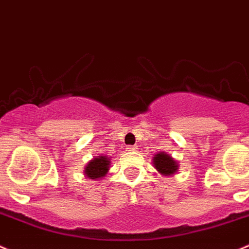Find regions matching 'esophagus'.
Masks as SVG:
<instances>
[{"instance_id":"obj_1","label":"esophagus","mask_w":249,"mask_h":249,"mask_svg":"<svg viewBox=\"0 0 249 249\" xmlns=\"http://www.w3.org/2000/svg\"><path fill=\"white\" fill-rule=\"evenodd\" d=\"M126 151L132 152V151H137V146H127Z\"/></svg>"}]
</instances>
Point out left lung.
Wrapping results in <instances>:
<instances>
[{
  "mask_svg": "<svg viewBox=\"0 0 249 249\" xmlns=\"http://www.w3.org/2000/svg\"><path fill=\"white\" fill-rule=\"evenodd\" d=\"M154 168L157 169L159 174L164 176H170L178 171V161L169 156L165 152H159L153 157Z\"/></svg>",
  "mask_w": 249,
  "mask_h": 249,
  "instance_id": "left-lung-1",
  "label": "left lung"
}]
</instances>
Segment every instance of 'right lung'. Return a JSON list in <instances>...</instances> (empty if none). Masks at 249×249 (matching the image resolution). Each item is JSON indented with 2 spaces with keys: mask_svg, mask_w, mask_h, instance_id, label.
<instances>
[{
  "mask_svg": "<svg viewBox=\"0 0 249 249\" xmlns=\"http://www.w3.org/2000/svg\"><path fill=\"white\" fill-rule=\"evenodd\" d=\"M109 170V158L106 156H98L97 158H93L85 166L86 178L91 180H98V178H105L106 174Z\"/></svg>",
  "mask_w": 249,
  "mask_h": 249,
  "instance_id": "obj_1",
  "label": "right lung"
}]
</instances>
